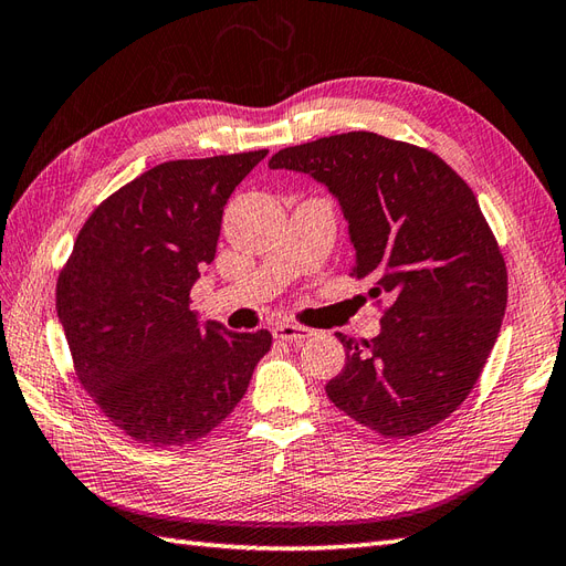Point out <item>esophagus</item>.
<instances>
[{
  "mask_svg": "<svg viewBox=\"0 0 566 566\" xmlns=\"http://www.w3.org/2000/svg\"><path fill=\"white\" fill-rule=\"evenodd\" d=\"M272 334H274V338H280V342H292V344H301V342H305V338L308 336H313V329H308V327H301V325H277L272 329Z\"/></svg>",
  "mask_w": 566,
  "mask_h": 566,
  "instance_id": "34e87169",
  "label": "esophagus"
}]
</instances>
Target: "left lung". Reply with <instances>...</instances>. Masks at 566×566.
Segmentation results:
<instances>
[{
	"label": "left lung",
	"instance_id": "8db88e82",
	"mask_svg": "<svg viewBox=\"0 0 566 566\" xmlns=\"http://www.w3.org/2000/svg\"><path fill=\"white\" fill-rule=\"evenodd\" d=\"M327 187L348 222L353 274L391 308L346 348L327 396L386 439L439 424L470 396L503 325L507 270L479 201L443 160L375 133L322 137L270 158Z\"/></svg>",
	"mask_w": 566,
	"mask_h": 566
}]
</instances>
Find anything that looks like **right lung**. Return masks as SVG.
Listing matches in <instances>:
<instances>
[{
	"mask_svg": "<svg viewBox=\"0 0 566 566\" xmlns=\"http://www.w3.org/2000/svg\"><path fill=\"white\" fill-rule=\"evenodd\" d=\"M265 149L168 160L108 197L59 274L56 313L77 379L135 441L170 448L213 431L244 398L268 329L201 322L189 292L213 263L222 208Z\"/></svg>",
	"mask_w": 566,
	"mask_h": 566,
	"instance_id": "obj_1",
	"label": "right lung"
}]
</instances>
